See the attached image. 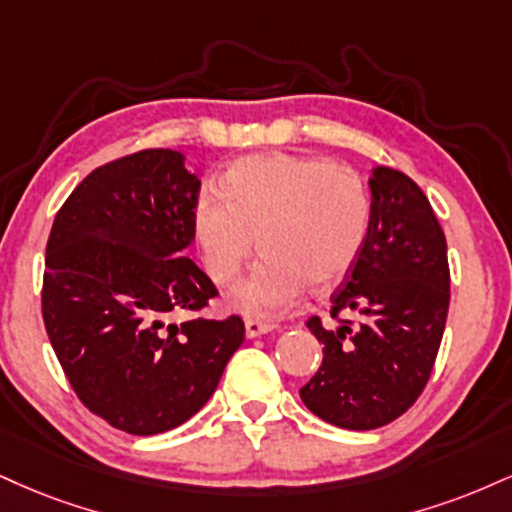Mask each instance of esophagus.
Masks as SVG:
<instances>
[{
    "mask_svg": "<svg viewBox=\"0 0 512 512\" xmlns=\"http://www.w3.org/2000/svg\"><path fill=\"white\" fill-rule=\"evenodd\" d=\"M276 326L269 324V322H260V319H248L245 322V336L248 338H257L262 334H269V331H274Z\"/></svg>",
    "mask_w": 512,
    "mask_h": 512,
    "instance_id": "1",
    "label": "esophagus"
}]
</instances>
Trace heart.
<instances>
[{
	"label": "heart",
	"mask_w": 512,
	"mask_h": 512,
	"mask_svg": "<svg viewBox=\"0 0 512 512\" xmlns=\"http://www.w3.org/2000/svg\"><path fill=\"white\" fill-rule=\"evenodd\" d=\"M221 193L195 200L190 226L202 267L214 283H231L252 255V272L229 293L233 310L272 317L291 307L310 283L336 286L365 245L369 197L348 166L272 152L233 162Z\"/></svg>",
	"instance_id": "obj_1"
}]
</instances>
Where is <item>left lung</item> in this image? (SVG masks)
I'll use <instances>...</instances> for the list:
<instances>
[{
  "label": "left lung",
  "instance_id": "1",
  "mask_svg": "<svg viewBox=\"0 0 512 512\" xmlns=\"http://www.w3.org/2000/svg\"><path fill=\"white\" fill-rule=\"evenodd\" d=\"M365 245L331 295L357 322L307 329L324 346L319 372L300 389L319 420L353 432L384 427L415 403L439 353L451 300L446 236L427 195L389 166L369 176Z\"/></svg>",
  "mask_w": 512,
  "mask_h": 512
}]
</instances>
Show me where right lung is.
<instances>
[{
  "mask_svg": "<svg viewBox=\"0 0 512 512\" xmlns=\"http://www.w3.org/2000/svg\"><path fill=\"white\" fill-rule=\"evenodd\" d=\"M200 178L178 150H143L83 178L47 240L42 317L73 391L135 436L188 422L245 338L240 317L169 322L217 293L183 250Z\"/></svg>",
  "mask_w": 512,
  "mask_h": 512,
  "instance_id": "1",
  "label": "right lung"
}]
</instances>
